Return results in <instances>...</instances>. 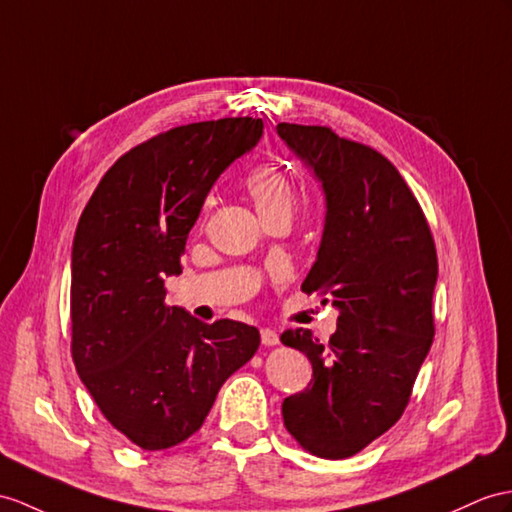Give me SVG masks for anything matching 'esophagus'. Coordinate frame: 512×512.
Instances as JSON below:
<instances>
[{
  "label": "esophagus",
  "instance_id": "obj_1",
  "mask_svg": "<svg viewBox=\"0 0 512 512\" xmlns=\"http://www.w3.org/2000/svg\"><path fill=\"white\" fill-rule=\"evenodd\" d=\"M260 341H263V345L271 347V345H278V343H280V336H278L276 330L263 328V330H260Z\"/></svg>",
  "mask_w": 512,
  "mask_h": 512
}]
</instances>
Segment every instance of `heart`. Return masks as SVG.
<instances>
[{"mask_svg":"<svg viewBox=\"0 0 512 512\" xmlns=\"http://www.w3.org/2000/svg\"><path fill=\"white\" fill-rule=\"evenodd\" d=\"M245 189L256 204L260 217L276 213H293L295 189L291 178L278 165H260L249 171Z\"/></svg>","mask_w":512,"mask_h":512,"instance_id":"1","label":"heart"}]
</instances>
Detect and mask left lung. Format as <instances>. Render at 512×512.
I'll list each match as a JSON object with an SVG mask.
<instances>
[{
    "mask_svg": "<svg viewBox=\"0 0 512 512\" xmlns=\"http://www.w3.org/2000/svg\"><path fill=\"white\" fill-rule=\"evenodd\" d=\"M286 147L321 184L326 217L306 293L332 297L336 332H284L313 380L282 402L284 426L304 450L347 458L402 417L432 336L436 249L415 195L376 149L330 128L278 123ZM328 302V299H326Z\"/></svg>",
    "mask_w": 512,
    "mask_h": 512,
    "instance_id": "obj_1",
    "label": "left lung"
}]
</instances>
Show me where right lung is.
<instances>
[{
  "label": "right lung",
  "instance_id": "add662e5",
  "mask_svg": "<svg viewBox=\"0 0 512 512\" xmlns=\"http://www.w3.org/2000/svg\"><path fill=\"white\" fill-rule=\"evenodd\" d=\"M263 119L189 123L130 149L78 221L71 249L73 363L104 417L143 450L189 439L260 334L165 304V278L217 178L252 152Z\"/></svg>",
  "mask_w": 512,
  "mask_h": 512
}]
</instances>
